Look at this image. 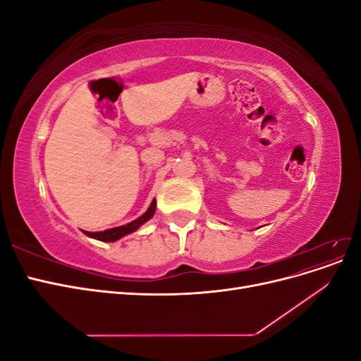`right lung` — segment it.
<instances>
[{
	"mask_svg": "<svg viewBox=\"0 0 361 361\" xmlns=\"http://www.w3.org/2000/svg\"><path fill=\"white\" fill-rule=\"evenodd\" d=\"M155 211H157V200L154 199V200H152L150 206L147 207V211H146L143 215H141V216H138L137 220H134V221H130V223H128V224H125V226L106 228V231H104V232H85V231H84V233H85L87 236L93 238V239H97V241L114 243V241H117V239H120V238H123V236H126V235H129V233H133V232L138 231V228H140L141 226H143L145 223H147V221L150 220V218L154 216Z\"/></svg>",
	"mask_w": 361,
	"mask_h": 361,
	"instance_id": "add662e5",
	"label": "right lung"
}]
</instances>
